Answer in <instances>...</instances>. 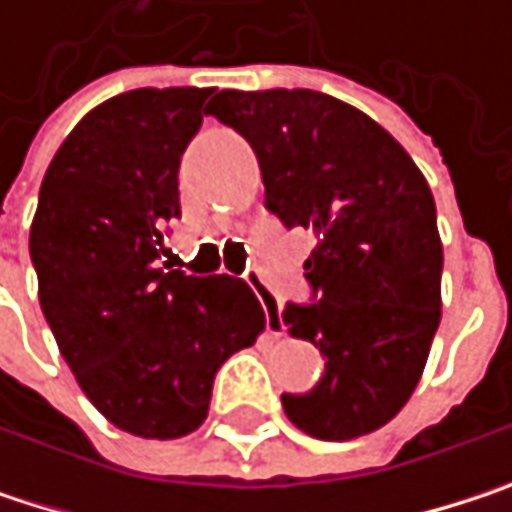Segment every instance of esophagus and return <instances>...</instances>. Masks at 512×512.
Here are the masks:
<instances>
[{
  "mask_svg": "<svg viewBox=\"0 0 512 512\" xmlns=\"http://www.w3.org/2000/svg\"><path fill=\"white\" fill-rule=\"evenodd\" d=\"M249 284H252V290L257 293L263 311H266V332H269V335H284V317H281V302H278V296H275L257 275L249 278Z\"/></svg>",
  "mask_w": 512,
  "mask_h": 512,
  "instance_id": "34e87169",
  "label": "esophagus"
}]
</instances>
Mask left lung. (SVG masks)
<instances>
[{
	"label": "left lung",
	"instance_id": "8db88e82",
	"mask_svg": "<svg viewBox=\"0 0 512 512\" xmlns=\"http://www.w3.org/2000/svg\"><path fill=\"white\" fill-rule=\"evenodd\" d=\"M257 156L266 207L317 240L305 260L311 305H287L293 338L326 373L308 394H281L308 436L347 442L385 427L412 397L442 320V240L433 192L356 106L308 91H219L207 106Z\"/></svg>",
	"mask_w": 512,
	"mask_h": 512
}]
</instances>
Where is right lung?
<instances>
[{
  "mask_svg": "<svg viewBox=\"0 0 512 512\" xmlns=\"http://www.w3.org/2000/svg\"><path fill=\"white\" fill-rule=\"evenodd\" d=\"M210 88H136L91 109L41 183L29 252L55 344L97 412L142 439H180L210 409L225 358L266 314L231 275L171 269L180 156Z\"/></svg>",
  "mask_w": 512,
  "mask_h": 512,
  "instance_id": "add662e5",
  "label": "right lung"
}]
</instances>
